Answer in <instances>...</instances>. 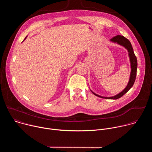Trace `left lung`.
Segmentation results:
<instances>
[{"label": "left lung", "instance_id": "left-lung-1", "mask_svg": "<svg viewBox=\"0 0 152 152\" xmlns=\"http://www.w3.org/2000/svg\"><path fill=\"white\" fill-rule=\"evenodd\" d=\"M111 42L117 43V44L123 46L125 49H126L128 51V55L129 57V60H130V63H131V74H130V77H129V82L126 86V87L119 94L112 96V97H103L99 96L94 92H93L91 90V91L94 94L95 96H98L101 98L103 99H118L122 97L123 95H124L130 89H131L132 86L134 84L135 79H136V76H137V57L134 53V49L132 48V45L131 42L129 41L128 39L125 38L123 36L121 35H117L113 38L110 39Z\"/></svg>", "mask_w": 152, "mask_h": 152}]
</instances>
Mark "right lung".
Masks as SVG:
<instances>
[{"label":"right lung","instance_id":"1","mask_svg":"<svg viewBox=\"0 0 152 152\" xmlns=\"http://www.w3.org/2000/svg\"><path fill=\"white\" fill-rule=\"evenodd\" d=\"M26 37H27V36H26V38H25V39H24V40H25V39H26ZM24 40H23V41H24Z\"/></svg>","mask_w":152,"mask_h":152}]
</instances>
